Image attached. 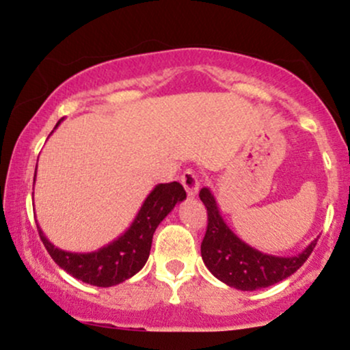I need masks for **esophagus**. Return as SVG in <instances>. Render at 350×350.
<instances>
[{"label": "esophagus", "instance_id": "esophagus-1", "mask_svg": "<svg viewBox=\"0 0 350 350\" xmlns=\"http://www.w3.org/2000/svg\"><path fill=\"white\" fill-rule=\"evenodd\" d=\"M180 183H183L184 189H186L187 196H191V198H194V196L198 194L199 186H200V179H199L198 172L192 171V170L184 171L183 176H180Z\"/></svg>", "mask_w": 350, "mask_h": 350}]
</instances>
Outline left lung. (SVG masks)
<instances>
[{"label":"left lung","mask_w":350,"mask_h":350,"mask_svg":"<svg viewBox=\"0 0 350 350\" xmlns=\"http://www.w3.org/2000/svg\"><path fill=\"white\" fill-rule=\"evenodd\" d=\"M199 198L207 208V230L200 245L204 265L217 280L235 290L255 291L280 283L298 270L314 250L317 239L295 256H275L256 250L227 226L211 189H200Z\"/></svg>","instance_id":"1"}]
</instances>
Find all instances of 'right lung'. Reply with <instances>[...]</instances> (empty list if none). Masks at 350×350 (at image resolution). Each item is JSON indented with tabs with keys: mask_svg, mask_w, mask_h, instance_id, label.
<instances>
[{
	"mask_svg": "<svg viewBox=\"0 0 350 350\" xmlns=\"http://www.w3.org/2000/svg\"><path fill=\"white\" fill-rule=\"evenodd\" d=\"M62 120H59L55 128ZM184 199L186 191L176 180L170 184H158L144 199L131 226L118 239L95 252L75 253L57 248L47 240L41 227L38 226L39 237L52 260L74 278L100 288L115 286L131 278L144 267L150 256L152 234L176 204L183 202Z\"/></svg>",
	"mask_w": 350,
	"mask_h": 350,
	"instance_id": "right-lung-1",
	"label": "right lung"
}]
</instances>
